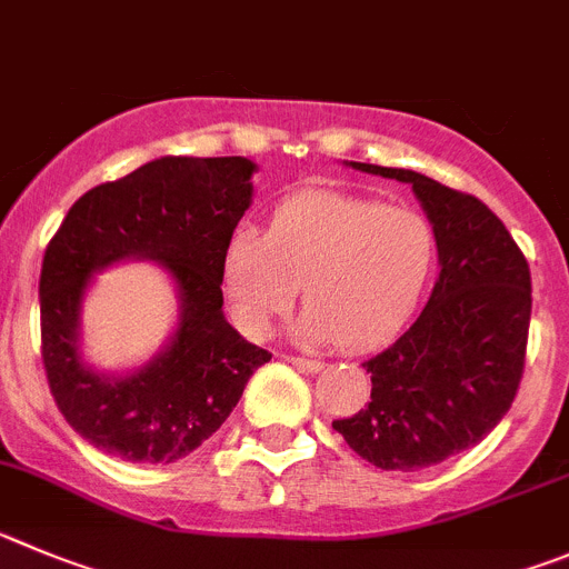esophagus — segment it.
<instances>
[{
    "label": "esophagus",
    "mask_w": 569,
    "mask_h": 569,
    "mask_svg": "<svg viewBox=\"0 0 569 569\" xmlns=\"http://www.w3.org/2000/svg\"><path fill=\"white\" fill-rule=\"evenodd\" d=\"M286 362H291L295 368H300V370H309V373H317V370L326 368L320 359H306V357H286Z\"/></svg>",
    "instance_id": "1"
}]
</instances>
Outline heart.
<instances>
[{"label": "heart", "mask_w": 569, "mask_h": 569, "mask_svg": "<svg viewBox=\"0 0 569 569\" xmlns=\"http://www.w3.org/2000/svg\"><path fill=\"white\" fill-rule=\"evenodd\" d=\"M435 267L421 212L362 196L302 190L274 210L267 236L238 230L224 252V291L238 328L267 337L302 286L297 337L376 348L410 320Z\"/></svg>", "instance_id": "b5f03b06"}]
</instances>
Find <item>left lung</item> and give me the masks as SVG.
Returning a JSON list of instances; mask_svg holds the SVG:
<instances>
[{
    "label": "left lung",
    "mask_w": 569,
    "mask_h": 569,
    "mask_svg": "<svg viewBox=\"0 0 569 569\" xmlns=\"http://www.w3.org/2000/svg\"><path fill=\"white\" fill-rule=\"evenodd\" d=\"M350 164L412 184L432 221L440 278L418 320L362 365L373 381L365 410L333 429L379 469H429L480 443L511 410L528 353V260L477 196L416 171Z\"/></svg>",
    "instance_id": "8db88e82"
}]
</instances>
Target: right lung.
Here are the masks:
<instances>
[{
	"label": "right lung",
	"instance_id": "1",
	"mask_svg": "<svg viewBox=\"0 0 569 569\" xmlns=\"http://www.w3.org/2000/svg\"><path fill=\"white\" fill-rule=\"evenodd\" d=\"M243 157H162L87 190L41 263V359L67 423L131 463H173L204 443L272 353L224 320V252L252 199ZM123 257L159 259L183 315L172 345L131 377H100L77 357V315L91 272Z\"/></svg>",
	"mask_w": 569,
	"mask_h": 569
}]
</instances>
